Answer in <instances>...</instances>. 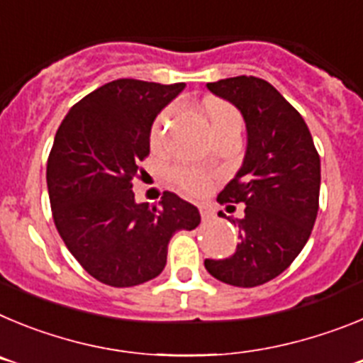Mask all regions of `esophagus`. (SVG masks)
<instances>
[{
    "label": "esophagus",
    "mask_w": 363,
    "mask_h": 363,
    "mask_svg": "<svg viewBox=\"0 0 363 363\" xmlns=\"http://www.w3.org/2000/svg\"><path fill=\"white\" fill-rule=\"evenodd\" d=\"M200 214H201V218H203V220H213V218H214L213 211H211L209 207H205V205H201V207H200Z\"/></svg>",
    "instance_id": "34e87169"
}]
</instances>
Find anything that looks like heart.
Wrapping results in <instances>:
<instances>
[{
    "label": "heart",
    "mask_w": 363,
    "mask_h": 363,
    "mask_svg": "<svg viewBox=\"0 0 363 363\" xmlns=\"http://www.w3.org/2000/svg\"><path fill=\"white\" fill-rule=\"evenodd\" d=\"M207 112V120L211 123L213 134L223 133L229 129H242V116H240L238 108H234L230 104L225 101H213L205 108ZM174 116V108L169 107L163 112H160L158 118L154 120L152 129H150V143L152 147H162L165 142L167 130L171 127V120ZM172 182L178 185L179 189L191 196H201L209 191L211 184H213L214 174L198 169V167H176L171 172Z\"/></svg>",
    "instance_id": "b5f03b06"
}]
</instances>
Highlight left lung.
Here are the masks:
<instances>
[{
	"label": "left lung",
	"instance_id": "1",
	"mask_svg": "<svg viewBox=\"0 0 363 363\" xmlns=\"http://www.w3.org/2000/svg\"><path fill=\"white\" fill-rule=\"evenodd\" d=\"M229 99L247 125L242 169L218 194L221 205L245 203L236 218L240 245L225 259H205L216 280L256 287L294 262L318 214L320 154L300 112L269 82L236 76L207 83Z\"/></svg>",
	"mask_w": 363,
	"mask_h": 363
}]
</instances>
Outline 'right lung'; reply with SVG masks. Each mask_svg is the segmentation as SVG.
I'll use <instances>...</instances> for the list:
<instances>
[{"instance_id": "1", "label": "right lung", "mask_w": 363, "mask_h": 363, "mask_svg": "<svg viewBox=\"0 0 363 363\" xmlns=\"http://www.w3.org/2000/svg\"><path fill=\"white\" fill-rule=\"evenodd\" d=\"M184 86L114 79L79 99L57 129L47 160L54 223L101 284L133 287L156 278L172 234L200 223L196 207L174 192H163L158 205L136 203L133 192L154 118Z\"/></svg>"}]
</instances>
